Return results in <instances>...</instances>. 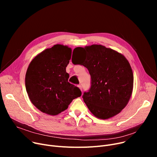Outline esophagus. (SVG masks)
Returning <instances> with one entry per match:
<instances>
[{"instance_id":"34e87169","label":"esophagus","mask_w":157,"mask_h":157,"mask_svg":"<svg viewBox=\"0 0 157 157\" xmlns=\"http://www.w3.org/2000/svg\"><path fill=\"white\" fill-rule=\"evenodd\" d=\"M78 87L80 89L81 91H82V86H81V85H79L78 86Z\"/></svg>"}]
</instances>
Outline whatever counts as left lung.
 I'll use <instances>...</instances> for the list:
<instances>
[{
	"label": "left lung",
	"mask_w": 157,
	"mask_h": 157,
	"mask_svg": "<svg viewBox=\"0 0 157 157\" xmlns=\"http://www.w3.org/2000/svg\"><path fill=\"white\" fill-rule=\"evenodd\" d=\"M84 51L85 59L74 64L86 67L91 76V87L85 92L83 101L95 117L111 118L127 105L132 94L134 75L127 59L121 53L101 44L74 49Z\"/></svg>",
	"instance_id": "obj_1"
}]
</instances>
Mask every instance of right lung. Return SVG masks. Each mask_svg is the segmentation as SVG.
<instances>
[{
  "mask_svg": "<svg viewBox=\"0 0 157 157\" xmlns=\"http://www.w3.org/2000/svg\"><path fill=\"white\" fill-rule=\"evenodd\" d=\"M71 55L69 46L55 44L30 62L25 74V87L30 102L40 111L55 116L81 95L80 90L68 82L66 67Z\"/></svg>",
  "mask_w": 157,
  "mask_h": 157,
  "instance_id": "1",
  "label": "right lung"
}]
</instances>
